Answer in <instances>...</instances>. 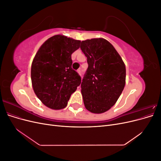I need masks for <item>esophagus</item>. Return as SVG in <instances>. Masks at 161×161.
Returning <instances> with one entry per match:
<instances>
[{"label": "esophagus", "instance_id": "34e87169", "mask_svg": "<svg viewBox=\"0 0 161 161\" xmlns=\"http://www.w3.org/2000/svg\"><path fill=\"white\" fill-rule=\"evenodd\" d=\"M77 72H78V73H79V74L80 75H81V70H80V69H79L77 70Z\"/></svg>", "mask_w": 161, "mask_h": 161}]
</instances>
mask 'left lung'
<instances>
[{"label": "left lung", "mask_w": 161, "mask_h": 161, "mask_svg": "<svg viewBox=\"0 0 161 161\" xmlns=\"http://www.w3.org/2000/svg\"><path fill=\"white\" fill-rule=\"evenodd\" d=\"M80 49L88 63L80 85L85 106L92 113H103L114 105L124 90L125 64L114 47L105 39L82 41Z\"/></svg>", "instance_id": "8db88e82"}]
</instances>
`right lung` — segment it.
Listing matches in <instances>:
<instances>
[{
    "label": "right lung",
    "instance_id": "1",
    "mask_svg": "<svg viewBox=\"0 0 161 161\" xmlns=\"http://www.w3.org/2000/svg\"><path fill=\"white\" fill-rule=\"evenodd\" d=\"M80 40L56 35L48 39L37 51L31 70L33 91L47 108L61 109L81 82L72 69V53L79 49Z\"/></svg>",
    "mask_w": 161,
    "mask_h": 161
}]
</instances>
